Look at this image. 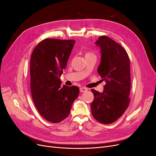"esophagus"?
<instances>
[{"mask_svg":"<svg viewBox=\"0 0 156 156\" xmlns=\"http://www.w3.org/2000/svg\"><path fill=\"white\" fill-rule=\"evenodd\" d=\"M87 91V88L85 87L80 88V92H85Z\"/></svg>","mask_w":156,"mask_h":156,"instance_id":"obj_1","label":"esophagus"}]
</instances>
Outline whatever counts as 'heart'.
<instances>
[{
  "instance_id": "heart-1",
  "label": "heart",
  "mask_w": 156,
  "mask_h": 156,
  "mask_svg": "<svg viewBox=\"0 0 156 156\" xmlns=\"http://www.w3.org/2000/svg\"><path fill=\"white\" fill-rule=\"evenodd\" d=\"M87 55H92V54H90V53H88V54H87Z\"/></svg>"
}]
</instances>
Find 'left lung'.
<instances>
[{
    "instance_id": "8db88e82",
    "label": "left lung",
    "mask_w": 156,
    "mask_h": 156,
    "mask_svg": "<svg viewBox=\"0 0 156 156\" xmlns=\"http://www.w3.org/2000/svg\"><path fill=\"white\" fill-rule=\"evenodd\" d=\"M95 44L101 53L98 73L106 84L102 93L92 89L91 112L99 122L108 124L119 119L129 105L130 62L125 49L110 37H99Z\"/></svg>"
}]
</instances>
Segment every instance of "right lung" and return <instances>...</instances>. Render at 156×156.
<instances>
[{
    "mask_svg": "<svg viewBox=\"0 0 156 156\" xmlns=\"http://www.w3.org/2000/svg\"><path fill=\"white\" fill-rule=\"evenodd\" d=\"M75 40L45 39L33 51L30 58V90L33 101L45 120L58 123L68 117L77 87H61L60 77L66 68Z\"/></svg>",
    "mask_w": 156,
    "mask_h": 156,
    "instance_id": "1",
    "label": "right lung"
}]
</instances>
